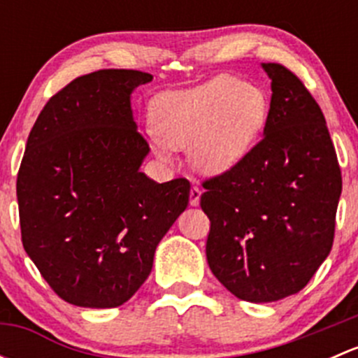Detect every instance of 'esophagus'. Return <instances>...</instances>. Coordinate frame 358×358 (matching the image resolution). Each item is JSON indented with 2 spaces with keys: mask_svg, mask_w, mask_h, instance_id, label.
Returning a JSON list of instances; mask_svg holds the SVG:
<instances>
[{
  "mask_svg": "<svg viewBox=\"0 0 358 358\" xmlns=\"http://www.w3.org/2000/svg\"><path fill=\"white\" fill-rule=\"evenodd\" d=\"M201 194H202V190L197 185H194L192 189H190V206H197V204H199Z\"/></svg>",
  "mask_w": 358,
  "mask_h": 358,
  "instance_id": "esophagus-1",
  "label": "esophagus"
}]
</instances>
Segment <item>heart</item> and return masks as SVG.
<instances>
[{
	"mask_svg": "<svg viewBox=\"0 0 358 358\" xmlns=\"http://www.w3.org/2000/svg\"><path fill=\"white\" fill-rule=\"evenodd\" d=\"M268 112L262 90L220 74L154 100L159 135L152 136V147L161 159H169L171 149H190V161L201 173L223 175L248 157L265 129Z\"/></svg>",
	"mask_w": 358,
	"mask_h": 358,
	"instance_id": "obj_1",
	"label": "heart"
}]
</instances>
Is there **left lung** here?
Listing matches in <instances>:
<instances>
[{"instance_id":"obj_1","label":"left lung","mask_w":358,"mask_h":358,"mask_svg":"<svg viewBox=\"0 0 358 358\" xmlns=\"http://www.w3.org/2000/svg\"><path fill=\"white\" fill-rule=\"evenodd\" d=\"M272 79L263 138L241 164L206 180V258L234 296L268 303L308 284L334 241L341 169L326 117L301 79L263 64Z\"/></svg>"}]
</instances>
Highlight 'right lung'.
<instances>
[{
  "label": "right lung",
  "instance_id": "1",
  "mask_svg": "<svg viewBox=\"0 0 358 358\" xmlns=\"http://www.w3.org/2000/svg\"><path fill=\"white\" fill-rule=\"evenodd\" d=\"M150 81L128 69L76 78L29 133L17 176L22 244L71 305L128 301L189 204V180L157 183L140 171L150 149L133 121L131 93Z\"/></svg>",
  "mask_w": 358,
  "mask_h": 358
}]
</instances>
